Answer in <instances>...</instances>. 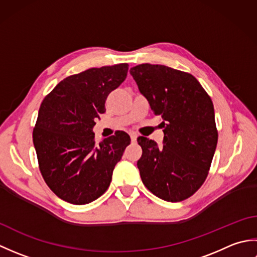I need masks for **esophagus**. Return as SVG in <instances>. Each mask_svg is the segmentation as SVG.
Wrapping results in <instances>:
<instances>
[{"mask_svg":"<svg viewBox=\"0 0 257 257\" xmlns=\"http://www.w3.org/2000/svg\"><path fill=\"white\" fill-rule=\"evenodd\" d=\"M137 137H138V136L136 134H130V138H132L133 143H136V141H137Z\"/></svg>","mask_w":257,"mask_h":257,"instance_id":"esophagus-1","label":"esophagus"}]
</instances>
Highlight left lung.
Listing matches in <instances>:
<instances>
[{
  "label": "left lung",
  "instance_id": "obj_1",
  "mask_svg": "<svg viewBox=\"0 0 257 257\" xmlns=\"http://www.w3.org/2000/svg\"><path fill=\"white\" fill-rule=\"evenodd\" d=\"M130 74L156 116L163 144L139 137L137 162L146 188L168 202L194 194L207 177L217 144L214 107L194 76L165 65L141 64Z\"/></svg>",
  "mask_w": 257,
  "mask_h": 257
}]
</instances>
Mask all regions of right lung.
<instances>
[{
	"instance_id": "1",
	"label": "right lung",
	"mask_w": 257,
	"mask_h": 257,
	"mask_svg": "<svg viewBox=\"0 0 257 257\" xmlns=\"http://www.w3.org/2000/svg\"><path fill=\"white\" fill-rule=\"evenodd\" d=\"M128 64L89 68L66 77L42 101L33 143L46 184L58 198L81 205L99 198L130 144L127 133L95 143L92 128L108 95L127 77Z\"/></svg>"
}]
</instances>
